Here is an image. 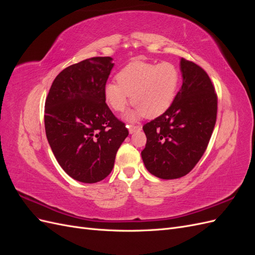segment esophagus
Segmentation results:
<instances>
[{"label": "esophagus", "instance_id": "obj_1", "mask_svg": "<svg viewBox=\"0 0 255 255\" xmlns=\"http://www.w3.org/2000/svg\"><path fill=\"white\" fill-rule=\"evenodd\" d=\"M128 128L129 134H133V133L137 132V130H140L141 126H128Z\"/></svg>", "mask_w": 255, "mask_h": 255}]
</instances>
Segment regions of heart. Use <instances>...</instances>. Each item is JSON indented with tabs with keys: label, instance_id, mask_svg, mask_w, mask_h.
<instances>
[{
	"label": "heart",
	"instance_id": "1",
	"mask_svg": "<svg viewBox=\"0 0 255 255\" xmlns=\"http://www.w3.org/2000/svg\"><path fill=\"white\" fill-rule=\"evenodd\" d=\"M117 82L104 86V99L114 111H125L130 97L136 106L126 115L128 121H136L143 115L154 118L171 105L179 85V70L168 61L155 65L136 60L121 69Z\"/></svg>",
	"mask_w": 255,
	"mask_h": 255
}]
</instances>
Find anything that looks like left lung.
<instances>
[{
  "label": "left lung",
  "instance_id": "left-lung-1",
  "mask_svg": "<svg viewBox=\"0 0 255 255\" xmlns=\"http://www.w3.org/2000/svg\"><path fill=\"white\" fill-rule=\"evenodd\" d=\"M180 69L183 84L172 104L142 128L143 164L163 180L179 179L192 170L207 148L217 117V96L207 73L184 58Z\"/></svg>",
  "mask_w": 255,
  "mask_h": 255
}]
</instances>
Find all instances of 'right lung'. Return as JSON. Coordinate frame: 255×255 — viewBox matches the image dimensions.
I'll use <instances>...</instances> for the list:
<instances>
[{
    "label": "right lung",
    "mask_w": 255,
    "mask_h": 255,
    "mask_svg": "<svg viewBox=\"0 0 255 255\" xmlns=\"http://www.w3.org/2000/svg\"><path fill=\"white\" fill-rule=\"evenodd\" d=\"M112 57H92L64 69L45 100V134L64 171L82 183L104 180L128 135L105 103Z\"/></svg>",
    "instance_id": "1"
}]
</instances>
